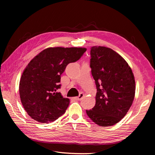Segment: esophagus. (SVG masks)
Returning a JSON list of instances; mask_svg holds the SVG:
<instances>
[{
  "label": "esophagus",
  "instance_id": "obj_1",
  "mask_svg": "<svg viewBox=\"0 0 155 155\" xmlns=\"http://www.w3.org/2000/svg\"><path fill=\"white\" fill-rule=\"evenodd\" d=\"M84 96V94L83 93H80L79 94V96H78V97H75V99H76V100H81L82 98H83V97Z\"/></svg>",
  "mask_w": 155,
  "mask_h": 155
}]
</instances>
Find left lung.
<instances>
[{
    "mask_svg": "<svg viewBox=\"0 0 155 155\" xmlns=\"http://www.w3.org/2000/svg\"><path fill=\"white\" fill-rule=\"evenodd\" d=\"M90 67L97 88L96 105L87 114L102 127L122 119L133 104L135 80L128 63L115 51L105 46L91 48Z\"/></svg>",
    "mask_w": 155,
    "mask_h": 155,
    "instance_id": "1",
    "label": "left lung"
}]
</instances>
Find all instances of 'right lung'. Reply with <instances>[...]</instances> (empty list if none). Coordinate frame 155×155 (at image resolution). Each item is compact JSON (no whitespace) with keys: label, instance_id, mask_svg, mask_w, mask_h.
<instances>
[{"label":"right lung","instance_id":"obj_1","mask_svg":"<svg viewBox=\"0 0 155 155\" xmlns=\"http://www.w3.org/2000/svg\"><path fill=\"white\" fill-rule=\"evenodd\" d=\"M85 48H48L32 59L23 72L19 94L25 110L32 119L48 124L62 116L70 100L56 92L61 75L67 65L81 58Z\"/></svg>","mask_w":155,"mask_h":155}]
</instances>
